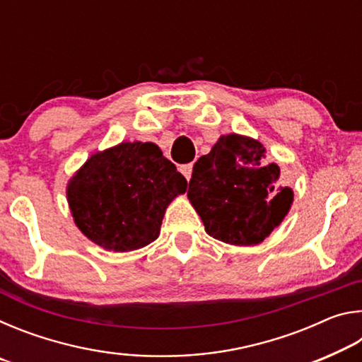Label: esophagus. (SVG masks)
Wrapping results in <instances>:
<instances>
[{
    "label": "esophagus",
    "mask_w": 362,
    "mask_h": 362,
    "mask_svg": "<svg viewBox=\"0 0 362 362\" xmlns=\"http://www.w3.org/2000/svg\"><path fill=\"white\" fill-rule=\"evenodd\" d=\"M180 173L185 175V179L189 180L192 179V173H193V166L192 164H183V166H180Z\"/></svg>",
    "instance_id": "1"
}]
</instances>
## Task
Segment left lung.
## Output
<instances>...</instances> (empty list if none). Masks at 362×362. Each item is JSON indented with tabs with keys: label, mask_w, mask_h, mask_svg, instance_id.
<instances>
[{
	"label": "left lung",
	"mask_w": 362,
	"mask_h": 362,
	"mask_svg": "<svg viewBox=\"0 0 362 362\" xmlns=\"http://www.w3.org/2000/svg\"><path fill=\"white\" fill-rule=\"evenodd\" d=\"M265 146L226 134L193 166L188 199L206 233L233 246H254L289 214L293 192L279 185V168L265 163Z\"/></svg>",
	"instance_id": "obj_1"
}]
</instances>
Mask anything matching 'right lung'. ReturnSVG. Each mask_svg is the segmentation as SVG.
I'll list each match as a JSON object with an SVG mask.
<instances>
[{"mask_svg":"<svg viewBox=\"0 0 362 362\" xmlns=\"http://www.w3.org/2000/svg\"><path fill=\"white\" fill-rule=\"evenodd\" d=\"M187 180L156 144L121 142L97 151L66 185L79 231L113 252L145 247L159 236L168 206Z\"/></svg>","mask_w":362,"mask_h":362,"instance_id":"add662e5","label":"right lung"}]
</instances>
